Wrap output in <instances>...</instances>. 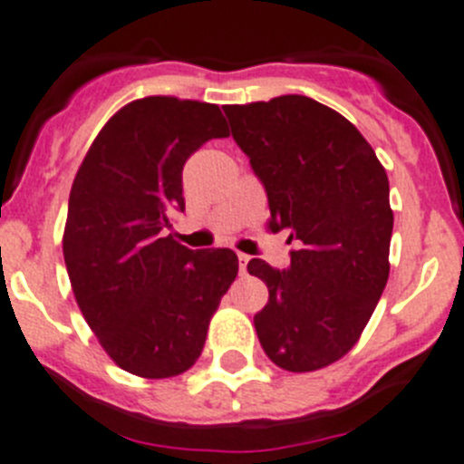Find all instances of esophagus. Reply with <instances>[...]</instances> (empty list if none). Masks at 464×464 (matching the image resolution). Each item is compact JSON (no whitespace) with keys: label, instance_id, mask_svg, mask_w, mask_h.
<instances>
[{"label":"esophagus","instance_id":"esophagus-1","mask_svg":"<svg viewBox=\"0 0 464 464\" xmlns=\"http://www.w3.org/2000/svg\"><path fill=\"white\" fill-rule=\"evenodd\" d=\"M248 255H244V253H239V269H241V274H246V266H248Z\"/></svg>","mask_w":464,"mask_h":464}]
</instances>
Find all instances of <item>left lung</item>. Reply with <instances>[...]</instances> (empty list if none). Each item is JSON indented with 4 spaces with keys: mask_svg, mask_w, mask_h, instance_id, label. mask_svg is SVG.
I'll return each mask as SVG.
<instances>
[{
    "mask_svg": "<svg viewBox=\"0 0 464 464\" xmlns=\"http://www.w3.org/2000/svg\"><path fill=\"white\" fill-rule=\"evenodd\" d=\"M223 110L265 184L269 229L299 241L287 269L248 262L269 287L257 338L283 371H320L356 345L389 280V177L356 126L308 96Z\"/></svg>",
    "mask_w": 464,
    "mask_h": 464,
    "instance_id": "8db88e82",
    "label": "left lung"
}]
</instances>
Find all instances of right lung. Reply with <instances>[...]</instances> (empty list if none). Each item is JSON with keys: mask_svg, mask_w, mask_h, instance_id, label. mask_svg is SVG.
<instances>
[{"mask_svg": "<svg viewBox=\"0 0 464 464\" xmlns=\"http://www.w3.org/2000/svg\"><path fill=\"white\" fill-rule=\"evenodd\" d=\"M225 135L218 105L147 96L108 119L75 174L63 262L89 329L130 375L188 371L237 278L235 250H190L168 235L184 211V163Z\"/></svg>", "mask_w": 464, "mask_h": 464, "instance_id": "obj_1", "label": "right lung"}]
</instances>
